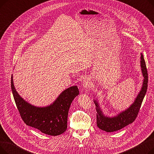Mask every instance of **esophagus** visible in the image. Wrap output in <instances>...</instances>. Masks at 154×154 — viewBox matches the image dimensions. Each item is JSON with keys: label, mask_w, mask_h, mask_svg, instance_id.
I'll use <instances>...</instances> for the list:
<instances>
[{"label": "esophagus", "mask_w": 154, "mask_h": 154, "mask_svg": "<svg viewBox=\"0 0 154 154\" xmlns=\"http://www.w3.org/2000/svg\"><path fill=\"white\" fill-rule=\"evenodd\" d=\"M89 86H90V82H89V80H88V78H87V77L85 78L82 82V88L84 90L87 91Z\"/></svg>", "instance_id": "34e87169"}]
</instances>
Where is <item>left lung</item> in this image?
<instances>
[{"label":"left lung","mask_w":154,"mask_h":154,"mask_svg":"<svg viewBox=\"0 0 154 154\" xmlns=\"http://www.w3.org/2000/svg\"><path fill=\"white\" fill-rule=\"evenodd\" d=\"M140 67L143 75V82L140 90L133 103L126 109L119 112L115 116H109L103 113L98 99L94 100L97 111V125L103 131L107 132H112L120 130L125 126L132 124L136 119L139 112L141 104L143 100L145 94L147 90L148 74L146 65L143 58V54H140Z\"/></svg>","instance_id":"left-lung-1"}]
</instances>
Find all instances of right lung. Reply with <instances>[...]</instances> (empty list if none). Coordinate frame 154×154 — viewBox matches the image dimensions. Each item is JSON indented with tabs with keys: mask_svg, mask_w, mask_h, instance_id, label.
<instances>
[{
	"mask_svg": "<svg viewBox=\"0 0 154 154\" xmlns=\"http://www.w3.org/2000/svg\"><path fill=\"white\" fill-rule=\"evenodd\" d=\"M11 88L16 106L26 125L52 136L59 135L67 130L69 108L79 94L77 86L65 89L52 103L44 107L34 106L22 97L15 88L13 75Z\"/></svg>",
	"mask_w": 154,
	"mask_h": 154,
	"instance_id": "right-lung-1",
	"label": "right lung"
}]
</instances>
